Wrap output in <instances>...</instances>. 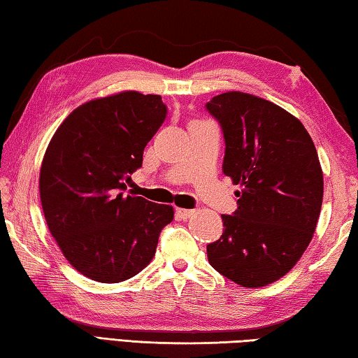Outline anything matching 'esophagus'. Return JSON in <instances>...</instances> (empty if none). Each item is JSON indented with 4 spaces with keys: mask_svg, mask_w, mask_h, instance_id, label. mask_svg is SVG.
Here are the masks:
<instances>
[{
    "mask_svg": "<svg viewBox=\"0 0 358 358\" xmlns=\"http://www.w3.org/2000/svg\"><path fill=\"white\" fill-rule=\"evenodd\" d=\"M193 214H195V210H190V209H176V217H178L179 220H187V218H190Z\"/></svg>",
    "mask_w": 358,
    "mask_h": 358,
    "instance_id": "esophagus-1",
    "label": "esophagus"
}]
</instances>
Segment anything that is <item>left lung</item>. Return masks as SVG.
<instances>
[{
    "label": "left lung",
    "instance_id": "8db88e82",
    "mask_svg": "<svg viewBox=\"0 0 358 358\" xmlns=\"http://www.w3.org/2000/svg\"><path fill=\"white\" fill-rule=\"evenodd\" d=\"M206 110L223 131V173L242 185L234 214L222 215V237L208 245L209 262L243 287L271 285L302 258L321 214L315 143L297 117L252 94H220Z\"/></svg>",
    "mask_w": 358,
    "mask_h": 358
}]
</instances>
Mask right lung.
<instances>
[{
	"label": "right lung",
	"mask_w": 358,
	"mask_h": 358,
	"mask_svg": "<svg viewBox=\"0 0 358 358\" xmlns=\"http://www.w3.org/2000/svg\"><path fill=\"white\" fill-rule=\"evenodd\" d=\"M166 111L154 94L96 99L73 110L48 144L39 179L43 215L62 255L87 278L135 277L173 222L171 206L125 193Z\"/></svg>",
	"instance_id": "1"
}]
</instances>
